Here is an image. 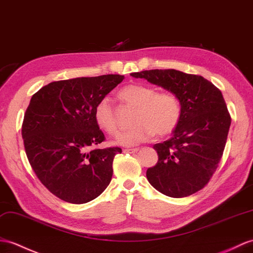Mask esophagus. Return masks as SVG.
Wrapping results in <instances>:
<instances>
[{
    "label": "esophagus",
    "mask_w": 253,
    "mask_h": 253,
    "mask_svg": "<svg viewBox=\"0 0 253 253\" xmlns=\"http://www.w3.org/2000/svg\"><path fill=\"white\" fill-rule=\"evenodd\" d=\"M139 151L138 148H134V149H125L124 150V153H137Z\"/></svg>",
    "instance_id": "esophagus-1"
}]
</instances>
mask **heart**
<instances>
[{"mask_svg":"<svg viewBox=\"0 0 253 253\" xmlns=\"http://www.w3.org/2000/svg\"><path fill=\"white\" fill-rule=\"evenodd\" d=\"M120 97L128 104L134 105L131 123L128 130L119 133L115 143L132 146L145 142L155 136L171 133L178 126L181 117V105L178 98L168 91H156L153 87L132 83L123 87ZM96 124L109 133L117 130L115 111L108 97L102 98L95 108Z\"/></svg>","mask_w":253,"mask_h":253,"instance_id":"heart-1","label":"heart"}]
</instances>
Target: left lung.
Listing matches in <instances>:
<instances>
[{
    "label": "left lung",
    "instance_id": "left-lung-1",
    "mask_svg": "<svg viewBox=\"0 0 253 253\" xmlns=\"http://www.w3.org/2000/svg\"><path fill=\"white\" fill-rule=\"evenodd\" d=\"M130 75L173 93L181 105L172 137L153 146L158 162L146 170L150 184L174 198L202 190L218 167L231 126L221 90L201 75L174 69L146 70Z\"/></svg>",
    "mask_w": 253,
    "mask_h": 253
}]
</instances>
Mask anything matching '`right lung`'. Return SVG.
Here are the masks:
<instances>
[{"instance_id": "obj_1", "label": "right lung", "mask_w": 253, "mask_h": 253, "mask_svg": "<svg viewBox=\"0 0 253 253\" xmlns=\"http://www.w3.org/2000/svg\"><path fill=\"white\" fill-rule=\"evenodd\" d=\"M123 80L108 74L52 82L30 100L21 129L27 157L47 190L64 202L88 203L110 184L122 149L90 150L104 140L93 113Z\"/></svg>"}]
</instances>
